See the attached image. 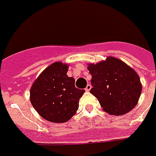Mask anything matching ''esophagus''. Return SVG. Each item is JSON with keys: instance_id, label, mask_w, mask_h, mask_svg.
Wrapping results in <instances>:
<instances>
[{"instance_id": "esophagus-1", "label": "esophagus", "mask_w": 156, "mask_h": 156, "mask_svg": "<svg viewBox=\"0 0 156 156\" xmlns=\"http://www.w3.org/2000/svg\"><path fill=\"white\" fill-rule=\"evenodd\" d=\"M91 89V85L90 84H87V87H86V89H85V90L86 91H90Z\"/></svg>"}]
</instances>
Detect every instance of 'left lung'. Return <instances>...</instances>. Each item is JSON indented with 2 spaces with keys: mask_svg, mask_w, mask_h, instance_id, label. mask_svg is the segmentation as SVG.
<instances>
[{
  "mask_svg": "<svg viewBox=\"0 0 156 156\" xmlns=\"http://www.w3.org/2000/svg\"><path fill=\"white\" fill-rule=\"evenodd\" d=\"M90 93L98 98L107 113L122 115L137 104L142 91L136 72L119 59L112 57L95 65L90 64Z\"/></svg>",
  "mask_w": 156,
  "mask_h": 156,
  "instance_id": "1",
  "label": "left lung"
}]
</instances>
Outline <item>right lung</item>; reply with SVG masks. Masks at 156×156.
I'll use <instances>...</instances> for the list:
<instances>
[{
	"mask_svg": "<svg viewBox=\"0 0 156 156\" xmlns=\"http://www.w3.org/2000/svg\"><path fill=\"white\" fill-rule=\"evenodd\" d=\"M68 66L53 63L41 73L30 89V102L37 112L53 122H65L78 111L85 90L75 87V80L68 77Z\"/></svg>",
	"mask_w": 156,
	"mask_h": 156,
	"instance_id": "right-lung-1",
	"label": "right lung"
}]
</instances>
